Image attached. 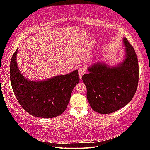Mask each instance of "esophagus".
<instances>
[{"label": "esophagus", "mask_w": 150, "mask_h": 150, "mask_svg": "<svg viewBox=\"0 0 150 150\" xmlns=\"http://www.w3.org/2000/svg\"><path fill=\"white\" fill-rule=\"evenodd\" d=\"M78 71H79V78L81 79L82 78V76L83 75V74L86 73V69L84 67H80V68H79Z\"/></svg>", "instance_id": "obj_1"}]
</instances>
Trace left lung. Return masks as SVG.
Returning <instances> with one entry per match:
<instances>
[{
  "mask_svg": "<svg viewBox=\"0 0 150 150\" xmlns=\"http://www.w3.org/2000/svg\"><path fill=\"white\" fill-rule=\"evenodd\" d=\"M126 57L115 67L96 63L83 75L87 87V98L93 110L110 114L130 102L136 93L139 79L138 61L135 50L126 38H123Z\"/></svg>",
  "mask_w": 150,
  "mask_h": 150,
  "instance_id": "left-lung-1",
  "label": "left lung"
}]
</instances>
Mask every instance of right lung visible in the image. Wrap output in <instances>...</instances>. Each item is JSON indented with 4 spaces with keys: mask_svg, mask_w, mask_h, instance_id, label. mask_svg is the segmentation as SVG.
Listing matches in <instances>:
<instances>
[{
    "mask_svg": "<svg viewBox=\"0 0 150 150\" xmlns=\"http://www.w3.org/2000/svg\"><path fill=\"white\" fill-rule=\"evenodd\" d=\"M18 49L10 64V79L16 99L27 112L40 118H54L65 110L73 88L79 82L78 71L47 80L29 81L16 63Z\"/></svg>",
    "mask_w": 150,
    "mask_h": 150,
    "instance_id": "right-lung-1",
    "label": "right lung"
}]
</instances>
